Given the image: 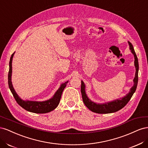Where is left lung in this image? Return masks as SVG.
<instances>
[{
  "label": "left lung",
  "mask_w": 148,
  "mask_h": 148,
  "mask_svg": "<svg viewBox=\"0 0 148 148\" xmlns=\"http://www.w3.org/2000/svg\"><path fill=\"white\" fill-rule=\"evenodd\" d=\"M128 44L130 46V49L134 55V57H135V65L136 67V73H135V77L133 79V82H134L133 86L131 88L130 91L129 92L128 94H127L126 96H125L124 97L122 98V99L115 100L108 103H106V104H96V103L93 102L90 99H88V97L86 95V92H85L84 84L82 81L81 92H82V96L83 102L85 104V106H86L89 110L93 112L97 113V114H109V113L115 112L120 110L121 109H122L123 107L126 106V104L129 102V101L130 100L134 92H135L137 88L138 82V69H139L138 60L132 43L128 42Z\"/></svg>",
  "instance_id": "8db88e82"
}]
</instances>
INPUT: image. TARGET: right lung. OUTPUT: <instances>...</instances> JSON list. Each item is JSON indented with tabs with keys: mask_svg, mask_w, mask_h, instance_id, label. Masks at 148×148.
Returning <instances> with one entry per match:
<instances>
[{
	"mask_svg": "<svg viewBox=\"0 0 148 148\" xmlns=\"http://www.w3.org/2000/svg\"><path fill=\"white\" fill-rule=\"evenodd\" d=\"M14 53H12V55L10 57V60L9 62V71H8V86L10 89V91L12 93V95L14 97L15 99L16 100V102L21 107L27 111L31 112L36 113V114H44V113H47L53 110H54L56 107L59 105L62 92H63L64 88H65L66 83L68 82H65V83L62 84L59 89H58L54 96H53L52 98L49 100L43 101V102H36V101H25L21 100L20 97H18L17 94L14 90L13 88L12 82H11V76H12V59L13 57Z\"/></svg>",
	"mask_w": 148,
	"mask_h": 148,
	"instance_id": "1",
	"label": "right lung"
}]
</instances>
